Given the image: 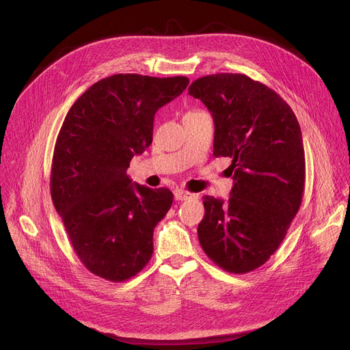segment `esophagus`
<instances>
[{"label": "esophagus", "instance_id": "34e87169", "mask_svg": "<svg viewBox=\"0 0 350 350\" xmlns=\"http://www.w3.org/2000/svg\"><path fill=\"white\" fill-rule=\"evenodd\" d=\"M197 196L193 194V193H189V191H185V190H176L174 191V198L177 201H183V200H190V198H196Z\"/></svg>", "mask_w": 350, "mask_h": 350}]
</instances>
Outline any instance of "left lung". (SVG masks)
<instances>
[{
  "instance_id": "1",
  "label": "left lung",
  "mask_w": 350,
  "mask_h": 350,
  "mask_svg": "<svg viewBox=\"0 0 350 350\" xmlns=\"http://www.w3.org/2000/svg\"><path fill=\"white\" fill-rule=\"evenodd\" d=\"M189 94L214 120L215 157H230L227 201L204 196L198 241L219 268L245 273L278 250L297 215L305 186L301 126L272 89L243 73L194 81Z\"/></svg>"
}]
</instances>
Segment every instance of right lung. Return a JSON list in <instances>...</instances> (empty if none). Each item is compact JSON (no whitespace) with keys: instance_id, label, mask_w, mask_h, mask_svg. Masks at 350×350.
Returning a JSON list of instances; mask_svg holds the SVG:
<instances>
[{"instance_id":"obj_1","label":"right lung","mask_w":350,"mask_h":350,"mask_svg":"<svg viewBox=\"0 0 350 350\" xmlns=\"http://www.w3.org/2000/svg\"><path fill=\"white\" fill-rule=\"evenodd\" d=\"M189 78L118 73L92 85L72 105L55 144L51 196L81 262L122 282L153 254V231L173 204L169 189H149L126 174L153 140L157 110Z\"/></svg>"}]
</instances>
